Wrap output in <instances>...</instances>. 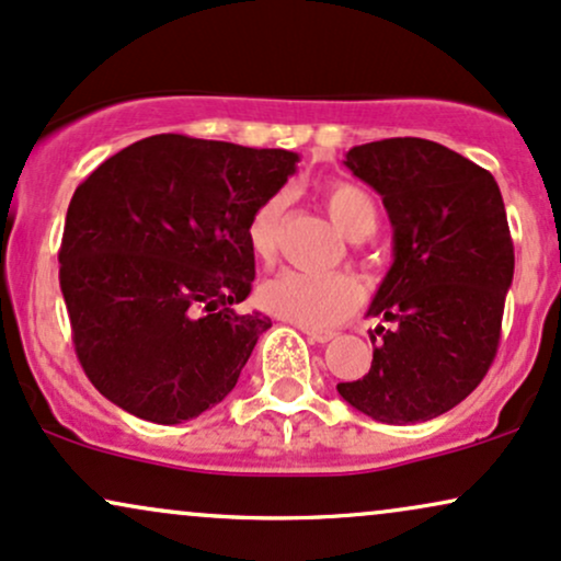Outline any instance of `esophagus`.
<instances>
[{
	"mask_svg": "<svg viewBox=\"0 0 561 561\" xmlns=\"http://www.w3.org/2000/svg\"><path fill=\"white\" fill-rule=\"evenodd\" d=\"M302 334H306L310 342H319V345L334 340V332H323V329H302Z\"/></svg>",
	"mask_w": 561,
	"mask_h": 561,
	"instance_id": "1",
	"label": "esophagus"
}]
</instances>
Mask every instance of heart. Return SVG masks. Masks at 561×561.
<instances>
[{
  "label": "heart",
  "instance_id": "obj_1",
  "mask_svg": "<svg viewBox=\"0 0 561 561\" xmlns=\"http://www.w3.org/2000/svg\"><path fill=\"white\" fill-rule=\"evenodd\" d=\"M321 201L336 229L350 240H366L379 227V208H376L374 195L355 182H327L321 187ZM285 206V195L276 193L263 201L248 221L245 240L255 261L272 263L276 259ZM360 282L350 274L313 276L302 272H282L259 287V302L263 310L298 323L302 329L336 327L360 306Z\"/></svg>",
  "mask_w": 561,
  "mask_h": 561
}]
</instances>
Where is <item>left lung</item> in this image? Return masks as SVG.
Instances as JSON below:
<instances>
[{
	"instance_id": "obj_1",
	"label": "left lung",
	"mask_w": 561,
	"mask_h": 561,
	"mask_svg": "<svg viewBox=\"0 0 561 561\" xmlns=\"http://www.w3.org/2000/svg\"><path fill=\"white\" fill-rule=\"evenodd\" d=\"M345 167L389 214L394 259L368 316L397 327H376L370 370L336 391L374 421H431L460 404L496 355L515 274L502 193L483 167L423 138L355 146Z\"/></svg>"
}]
</instances>
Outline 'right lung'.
Masks as SVG:
<instances>
[{"instance_id":"add662e5","label":"right lung","mask_w":561,"mask_h":561,"mask_svg":"<svg viewBox=\"0 0 561 561\" xmlns=\"http://www.w3.org/2000/svg\"><path fill=\"white\" fill-rule=\"evenodd\" d=\"M300 157L151 135L80 182L67 208L59 287L85 376L135 417L174 426L240 379L263 313H238L255 259L245 227Z\"/></svg>"}]
</instances>
